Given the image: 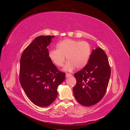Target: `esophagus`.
<instances>
[{
    "label": "esophagus",
    "mask_w": 130,
    "mask_h": 130,
    "mask_svg": "<svg viewBox=\"0 0 130 130\" xmlns=\"http://www.w3.org/2000/svg\"><path fill=\"white\" fill-rule=\"evenodd\" d=\"M72 75L71 74H70V73H66V77H68L69 76H71Z\"/></svg>",
    "instance_id": "1"
}]
</instances>
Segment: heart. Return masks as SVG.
Returning <instances> with one entry per match:
<instances>
[{
	"instance_id": "1",
	"label": "heart",
	"mask_w": 130,
	"mask_h": 130,
	"mask_svg": "<svg viewBox=\"0 0 130 130\" xmlns=\"http://www.w3.org/2000/svg\"><path fill=\"white\" fill-rule=\"evenodd\" d=\"M92 54L90 45L87 42L66 39L57 45V50H51L49 57L57 66L62 67L66 61L68 62L64 67V70H72L76 67L84 68L89 62Z\"/></svg>"
}]
</instances>
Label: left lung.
Masks as SVG:
<instances>
[{"instance_id":"8db88e82","label":"left lung","mask_w":130,"mask_h":130,"mask_svg":"<svg viewBox=\"0 0 130 130\" xmlns=\"http://www.w3.org/2000/svg\"><path fill=\"white\" fill-rule=\"evenodd\" d=\"M111 76V68L104 51L93 50L85 67L74 74L76 84L73 93L77 102L85 106L97 104L103 99Z\"/></svg>"}]
</instances>
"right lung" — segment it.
Masks as SVG:
<instances>
[{
  "label": "right lung",
  "mask_w": 130,
  "mask_h": 130,
  "mask_svg": "<svg viewBox=\"0 0 130 130\" xmlns=\"http://www.w3.org/2000/svg\"><path fill=\"white\" fill-rule=\"evenodd\" d=\"M54 37H36L23 51L20 60V84L29 100L40 107H46L55 101L58 86L66 77L49 57L47 46Z\"/></svg>",
  "instance_id": "obj_1"
}]
</instances>
